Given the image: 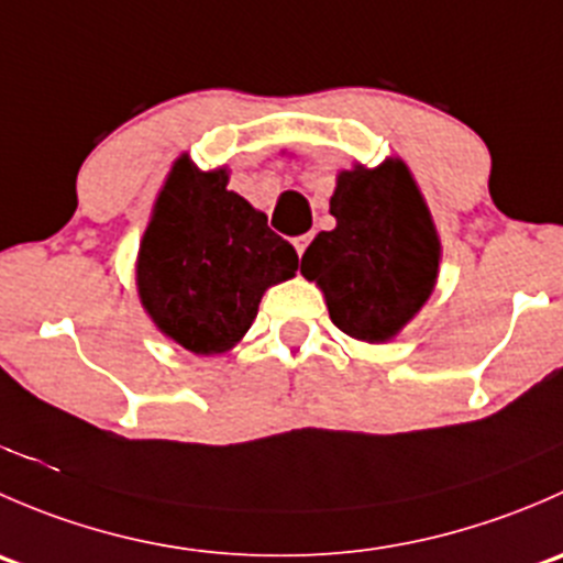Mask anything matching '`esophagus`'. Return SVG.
Instances as JSON below:
<instances>
[{
  "label": "esophagus",
  "mask_w": 563,
  "mask_h": 563,
  "mask_svg": "<svg viewBox=\"0 0 563 563\" xmlns=\"http://www.w3.org/2000/svg\"><path fill=\"white\" fill-rule=\"evenodd\" d=\"M310 240H313V236H310V234H302V236H297V240H294V247H297V253H299V255H302L305 250H308Z\"/></svg>",
  "instance_id": "obj_1"
}]
</instances>
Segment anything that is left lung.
I'll return each instance as SVG.
<instances>
[{"label": "left lung", "mask_w": 563, "mask_h": 563, "mask_svg": "<svg viewBox=\"0 0 563 563\" xmlns=\"http://www.w3.org/2000/svg\"><path fill=\"white\" fill-rule=\"evenodd\" d=\"M338 225L302 255V275L327 297L334 327L367 343L400 332L428 302L439 275V236L400 161L338 176L329 201Z\"/></svg>", "instance_id": "left-lung-1"}]
</instances>
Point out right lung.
<instances>
[{
	"mask_svg": "<svg viewBox=\"0 0 563 563\" xmlns=\"http://www.w3.org/2000/svg\"><path fill=\"white\" fill-rule=\"evenodd\" d=\"M225 181V172L201 174L176 161L141 242V302L192 354L229 351L266 288L299 266L297 250Z\"/></svg>",
	"mask_w": 563,
	"mask_h": 563,
	"instance_id": "1",
	"label": "right lung"
}]
</instances>
